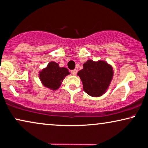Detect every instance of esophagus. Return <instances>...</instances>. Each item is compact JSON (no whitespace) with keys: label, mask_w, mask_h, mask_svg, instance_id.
<instances>
[{"label":"esophagus","mask_w":148,"mask_h":148,"mask_svg":"<svg viewBox=\"0 0 148 148\" xmlns=\"http://www.w3.org/2000/svg\"><path fill=\"white\" fill-rule=\"evenodd\" d=\"M71 73H72V75L75 76L76 74V70H73L71 71Z\"/></svg>","instance_id":"obj_1"}]
</instances>
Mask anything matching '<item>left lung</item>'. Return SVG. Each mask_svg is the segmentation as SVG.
<instances>
[{
    "label": "left lung",
    "instance_id": "8db88e82",
    "mask_svg": "<svg viewBox=\"0 0 148 148\" xmlns=\"http://www.w3.org/2000/svg\"><path fill=\"white\" fill-rule=\"evenodd\" d=\"M77 75L82 80L83 89L92 97H100L106 93L113 76V69L105 61L89 59L83 64Z\"/></svg>",
    "mask_w": 148,
    "mask_h": 148
}]
</instances>
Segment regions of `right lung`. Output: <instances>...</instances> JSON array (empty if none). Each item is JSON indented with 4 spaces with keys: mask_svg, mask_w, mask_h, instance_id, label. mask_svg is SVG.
Instances as JSON below:
<instances>
[{
    "mask_svg": "<svg viewBox=\"0 0 148 148\" xmlns=\"http://www.w3.org/2000/svg\"><path fill=\"white\" fill-rule=\"evenodd\" d=\"M70 74L68 69L61 68L57 63L51 61L39 72V77L45 87L55 91L60 87L65 76Z\"/></svg>",
    "mask_w": 148,
    "mask_h": 148,
    "instance_id": "obj_1",
    "label": "right lung"
}]
</instances>
